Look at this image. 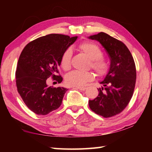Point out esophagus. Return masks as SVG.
I'll return each mask as SVG.
<instances>
[{"label":"esophagus","mask_w":152,"mask_h":152,"mask_svg":"<svg viewBox=\"0 0 152 152\" xmlns=\"http://www.w3.org/2000/svg\"><path fill=\"white\" fill-rule=\"evenodd\" d=\"M73 88H76V89H78L80 90V91H85V90L86 89V88H85V87H73Z\"/></svg>","instance_id":"34e87169"}]
</instances>
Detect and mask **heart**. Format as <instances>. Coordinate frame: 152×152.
<instances>
[{
    "instance_id": "obj_1",
    "label": "heart",
    "mask_w": 152,
    "mask_h": 152,
    "mask_svg": "<svg viewBox=\"0 0 152 152\" xmlns=\"http://www.w3.org/2000/svg\"><path fill=\"white\" fill-rule=\"evenodd\" d=\"M78 50L91 60V66L97 74L102 76L107 72L109 66L106 60L101 57L102 51L99 46L92 43L85 42L78 46ZM71 57L70 49L64 51L60 61L61 67L64 70H68L70 68ZM94 78V76L91 72L74 70L66 74L65 82L68 85L80 87L85 85L87 82L92 81Z\"/></svg>"
}]
</instances>
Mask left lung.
I'll return each instance as SVG.
<instances>
[{"mask_svg":"<svg viewBox=\"0 0 152 152\" xmlns=\"http://www.w3.org/2000/svg\"><path fill=\"white\" fill-rule=\"evenodd\" d=\"M88 38L101 43L110 60L109 70L100 82L102 87L98 88L99 95L89 100V107L103 117L115 116L127 106L133 96L136 82L134 60L124 43L107 33L101 32Z\"/></svg>","mask_w":152,"mask_h":152,"instance_id":"1","label":"left lung"}]
</instances>
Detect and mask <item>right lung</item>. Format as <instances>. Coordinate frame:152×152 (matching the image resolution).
<instances>
[{"mask_svg":"<svg viewBox=\"0 0 152 152\" xmlns=\"http://www.w3.org/2000/svg\"><path fill=\"white\" fill-rule=\"evenodd\" d=\"M77 38L61 34L42 36L28 43L20 53L15 74L17 91L35 114L45 115L61 104L68 90L49 86L46 80L53 76L61 83L63 78L56 74L61 56Z\"/></svg>","mask_w":152,"mask_h":152,"instance_id":"add662e5","label":"right lung"}]
</instances>
